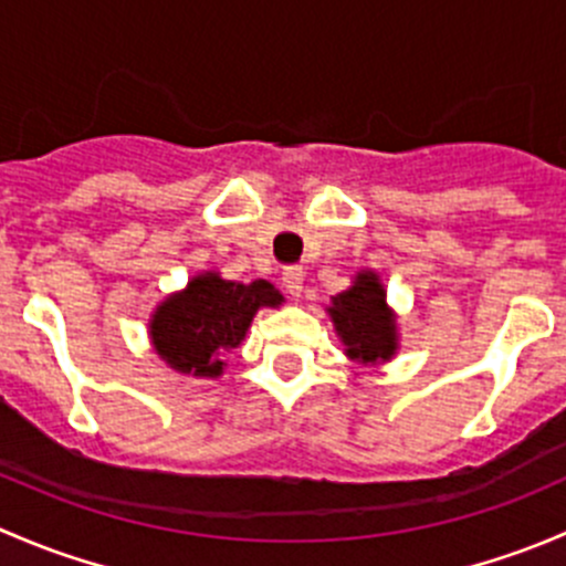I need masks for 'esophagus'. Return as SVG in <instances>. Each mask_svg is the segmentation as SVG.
Here are the masks:
<instances>
[{
  "label": "esophagus",
  "mask_w": 566,
  "mask_h": 566,
  "mask_svg": "<svg viewBox=\"0 0 566 566\" xmlns=\"http://www.w3.org/2000/svg\"><path fill=\"white\" fill-rule=\"evenodd\" d=\"M282 284L293 298H298L301 290H304V268L301 265H287L282 271Z\"/></svg>",
  "instance_id": "obj_1"
}]
</instances>
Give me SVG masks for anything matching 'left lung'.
<instances>
[{"mask_svg":"<svg viewBox=\"0 0 566 566\" xmlns=\"http://www.w3.org/2000/svg\"><path fill=\"white\" fill-rule=\"evenodd\" d=\"M328 312L347 345V356L361 364L386 361L394 356L397 331L386 306V290L375 273H358L353 287L336 295Z\"/></svg>","mask_w":566,"mask_h":566,"instance_id":"obj_1","label":"left lung"}]
</instances>
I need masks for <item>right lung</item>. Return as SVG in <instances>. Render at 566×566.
Instances as JSON below:
<instances>
[{
  "instance_id": "add662e5",
  "label": "right lung",
  "mask_w": 566,
  "mask_h": 566,
  "mask_svg": "<svg viewBox=\"0 0 566 566\" xmlns=\"http://www.w3.org/2000/svg\"><path fill=\"white\" fill-rule=\"evenodd\" d=\"M279 304L282 293L265 279L241 284L205 273L158 306L150 323L153 345L177 373L216 378L227 353L247 336L256 310Z\"/></svg>"
}]
</instances>
